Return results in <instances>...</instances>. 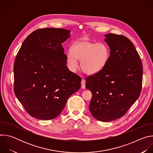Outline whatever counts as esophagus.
Instances as JSON below:
<instances>
[{"label": "esophagus", "instance_id": "obj_1", "mask_svg": "<svg viewBox=\"0 0 153 153\" xmlns=\"http://www.w3.org/2000/svg\"><path fill=\"white\" fill-rule=\"evenodd\" d=\"M81 87L82 88H85V80L83 79L81 82Z\"/></svg>", "mask_w": 153, "mask_h": 153}]
</instances>
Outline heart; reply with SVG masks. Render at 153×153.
<instances>
[{"mask_svg": "<svg viewBox=\"0 0 153 153\" xmlns=\"http://www.w3.org/2000/svg\"><path fill=\"white\" fill-rule=\"evenodd\" d=\"M110 56V48L105 43L80 40L72 45L71 51L67 52L66 59L72 71L76 70L79 60L82 71L92 75L99 73L106 66Z\"/></svg>", "mask_w": 153, "mask_h": 153, "instance_id": "b5f03b06", "label": "heart"}]
</instances>
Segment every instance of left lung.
<instances>
[{
    "label": "left lung",
    "mask_w": 153,
    "mask_h": 153,
    "mask_svg": "<svg viewBox=\"0 0 153 153\" xmlns=\"http://www.w3.org/2000/svg\"><path fill=\"white\" fill-rule=\"evenodd\" d=\"M105 41L110 49L106 66L86 78V89L93 94L89 105L92 116L101 122L123 116L139 98L142 85V64L128 38L109 33Z\"/></svg>",
    "instance_id": "obj_1"
}]
</instances>
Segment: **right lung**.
Returning a JSON list of instances; mask_svg holds the SVG:
<instances>
[{
    "label": "right lung",
    "mask_w": 153,
    "mask_h": 153,
    "mask_svg": "<svg viewBox=\"0 0 153 153\" xmlns=\"http://www.w3.org/2000/svg\"><path fill=\"white\" fill-rule=\"evenodd\" d=\"M70 31L38 29L24 40L14 65V91L32 117L51 120L62 111L68 99L81 86V77L67 66L62 43Z\"/></svg>",
    "instance_id": "add662e5"
}]
</instances>
